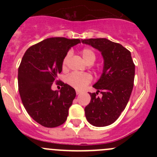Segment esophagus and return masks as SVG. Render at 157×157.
<instances>
[{
	"mask_svg": "<svg viewBox=\"0 0 157 157\" xmlns=\"http://www.w3.org/2000/svg\"><path fill=\"white\" fill-rule=\"evenodd\" d=\"M80 94H81V92H80V91H78V90H76V94H77V95H79Z\"/></svg>",
	"mask_w": 157,
	"mask_h": 157,
	"instance_id": "obj_1",
	"label": "esophagus"
}]
</instances>
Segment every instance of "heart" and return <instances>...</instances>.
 <instances>
[{"label":"heart","mask_w":157,"mask_h":157,"mask_svg":"<svg viewBox=\"0 0 157 157\" xmlns=\"http://www.w3.org/2000/svg\"><path fill=\"white\" fill-rule=\"evenodd\" d=\"M82 56L87 64L94 63L96 59V55L90 48H84L81 50ZM70 57V52L67 53L62 61V67H66L67 63ZM92 81V76L88 73H71L66 78L67 83L76 90H82Z\"/></svg>","instance_id":"heart-1"}]
</instances>
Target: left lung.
<instances>
[{
    "label": "left lung",
    "mask_w": 157,
    "mask_h": 157,
    "mask_svg": "<svg viewBox=\"0 0 157 157\" xmlns=\"http://www.w3.org/2000/svg\"><path fill=\"white\" fill-rule=\"evenodd\" d=\"M101 52L103 73L94 85L98 90L90 93V102L85 108L87 121L95 127H106L120 117L130 99L134 86L135 65L130 52L119 43L106 38L82 40ZM98 92L102 94L99 98Z\"/></svg>",
    "instance_id": "8db88e82"
}]
</instances>
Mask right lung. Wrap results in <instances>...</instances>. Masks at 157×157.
I'll return each instance as SVG.
<instances>
[{"label":"right lung","instance_id":"right-lung-1","mask_svg":"<svg viewBox=\"0 0 157 157\" xmlns=\"http://www.w3.org/2000/svg\"><path fill=\"white\" fill-rule=\"evenodd\" d=\"M80 42L79 39L50 37L30 46L22 58L18 71L20 98L30 117L43 127H59L67 120L75 90L61 81L59 91L51 86L57 81L70 48Z\"/></svg>","mask_w":157,"mask_h":157}]
</instances>
